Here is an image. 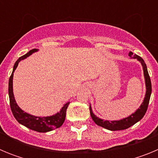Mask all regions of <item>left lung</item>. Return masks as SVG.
Wrapping results in <instances>:
<instances>
[{"label":"left lung","mask_w":158,"mask_h":158,"mask_svg":"<svg viewBox=\"0 0 158 158\" xmlns=\"http://www.w3.org/2000/svg\"><path fill=\"white\" fill-rule=\"evenodd\" d=\"M131 58H136L138 61L141 62L142 65V69H143V73H144V77H145V82H146V96L142 104L138 108L136 111L133 114H131L127 118H124L120 120H113V121H108V120H104L101 118H98L97 116L93 114V110H92L91 105L89 106V110H90V115H91L93 120L97 124L98 126L102 127L105 128L109 131H122V130H126L127 128L131 127V126H133L134 124L136 123L137 122H139L141 120L143 116L146 114V111H147L148 105H149V102H150V95H151L152 92V86H151V81H150V77L148 73L147 67H146V63H145L144 60L142 59L140 56H138L136 54L133 55V53L130 51L129 54H128Z\"/></svg>","instance_id":"obj_1"}]
</instances>
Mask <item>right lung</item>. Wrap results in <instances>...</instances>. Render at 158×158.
I'll return each instance as SVG.
<instances>
[{
    "label": "right lung",
    "instance_id": "add662e5",
    "mask_svg": "<svg viewBox=\"0 0 158 158\" xmlns=\"http://www.w3.org/2000/svg\"><path fill=\"white\" fill-rule=\"evenodd\" d=\"M39 50L38 49H32L27 54L21 56L17 60L13 66V70H12V74L9 77V81H8V96H9V102H10V107L12 112L13 114L14 117L16 118L18 123L25 126L26 127L32 130V131H37V132H42L45 133L48 131H53L56 128L60 127L63 124L66 115V109L69 104V102H67L66 104H64L63 107L59 112H57L55 115H53L51 116H45V117H39L35 116L28 114L27 112H24L23 110L17 105L15 97L13 94V89H12V79H13V73L16 70L19 62L21 60L27 58L31 54L36 52Z\"/></svg>",
    "mask_w": 158,
    "mask_h": 158
}]
</instances>
